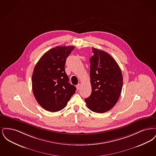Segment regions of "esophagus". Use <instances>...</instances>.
Instances as JSON below:
<instances>
[{
	"mask_svg": "<svg viewBox=\"0 0 156 156\" xmlns=\"http://www.w3.org/2000/svg\"><path fill=\"white\" fill-rule=\"evenodd\" d=\"M76 89H78V90H79V89H80V87H81V84H80V83H78V85H76Z\"/></svg>",
	"mask_w": 156,
	"mask_h": 156,
	"instance_id": "obj_1",
	"label": "esophagus"
}]
</instances>
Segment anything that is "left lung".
I'll return each mask as SVG.
<instances>
[{
  "label": "left lung",
  "mask_w": 156,
  "mask_h": 156,
  "mask_svg": "<svg viewBox=\"0 0 156 156\" xmlns=\"http://www.w3.org/2000/svg\"><path fill=\"white\" fill-rule=\"evenodd\" d=\"M90 58L92 92L85 99L87 107L96 113L109 111L119 99L123 85V76L115 59L103 50L92 48Z\"/></svg>",
  "instance_id": "8db88e82"
}]
</instances>
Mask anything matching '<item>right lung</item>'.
Returning a JSON list of instances; mask_svg holds the SVG:
<instances>
[{"instance_id":"obj_1","label":"right lung","mask_w":156,"mask_h":156,"mask_svg":"<svg viewBox=\"0 0 156 156\" xmlns=\"http://www.w3.org/2000/svg\"><path fill=\"white\" fill-rule=\"evenodd\" d=\"M74 46H58L51 48L37 62L32 75V89L37 102L51 112L64 109L76 88L70 84L65 64Z\"/></svg>"}]
</instances>
